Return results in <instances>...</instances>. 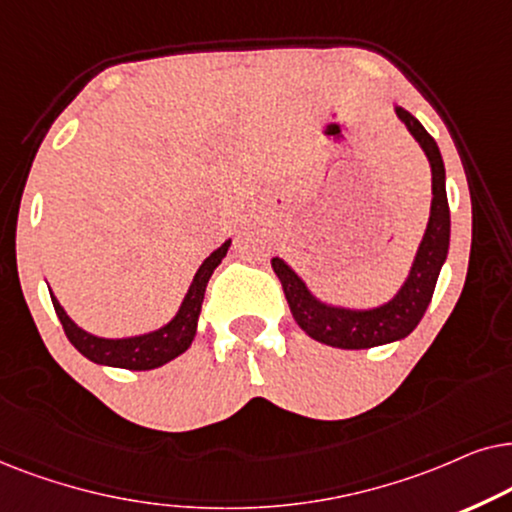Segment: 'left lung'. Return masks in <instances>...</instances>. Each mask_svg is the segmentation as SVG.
<instances>
[{
    "mask_svg": "<svg viewBox=\"0 0 512 512\" xmlns=\"http://www.w3.org/2000/svg\"><path fill=\"white\" fill-rule=\"evenodd\" d=\"M393 112L419 147L424 149L428 166H431V215L421 238L417 255L407 274L405 283L386 302L377 306H342L320 299L302 276L290 267L283 257H274L271 267L281 278L285 299H288L292 318L297 325L320 344L335 346V349H372V346L391 344L405 339L431 304L435 283L449 252V203L445 189V163H442L438 142H435L419 119L393 102Z\"/></svg>",
    "mask_w": 512,
    "mask_h": 512,
    "instance_id": "8db88e82",
    "label": "left lung"
}]
</instances>
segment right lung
Wrapping results in <instances>:
<instances>
[{"instance_id":"add662e5","label":"right lung","mask_w":512,"mask_h":512,"mask_svg":"<svg viewBox=\"0 0 512 512\" xmlns=\"http://www.w3.org/2000/svg\"><path fill=\"white\" fill-rule=\"evenodd\" d=\"M229 245L231 238H227L220 248L210 252L206 260H203L175 316L170 318L166 325L156 327V330L142 332V335L117 339L93 335V332L79 327L70 316H67V311L60 306L56 295L49 290L53 309H56L60 323H63L67 339H70L72 346L81 353V356L88 358L95 365L124 367V370H154V367L170 363V360L180 356V353H185L189 346H192L196 337V325H199L201 316L203 295H206V285L210 281V276H213V271L217 269V264L227 257Z\"/></svg>"}]
</instances>
